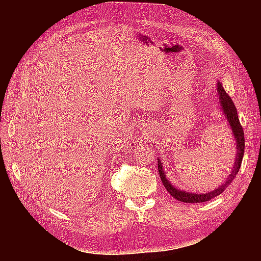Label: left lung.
Segmentation results:
<instances>
[{
  "label": "left lung",
  "instance_id": "obj_1",
  "mask_svg": "<svg viewBox=\"0 0 261 261\" xmlns=\"http://www.w3.org/2000/svg\"><path fill=\"white\" fill-rule=\"evenodd\" d=\"M218 94L220 96L221 107H222V110L225 114L226 120L228 121V123H230L234 138L236 140V150H238V153H236L234 168L232 170L231 174L228 175L227 180L223 185L219 186L216 191L210 192L208 194H192V193L179 191V189H177L176 187L171 185L169 183L168 178L165 177L163 168H162V163L160 161H158V170H159V174H160V178L162 180V184L164 185L165 189H167L168 193L173 197V198H175L178 201L188 202V203L208 201V200L212 199L213 197H217L220 194H222L225 191V188L232 183L236 174H238L240 171L242 160H243V155H244V149H245V138H244L243 126L240 123L239 116H238V110H236L235 105L233 103V101L230 98V96H228V94L225 92L221 83H218Z\"/></svg>",
  "mask_w": 261,
  "mask_h": 261
}]
</instances>
